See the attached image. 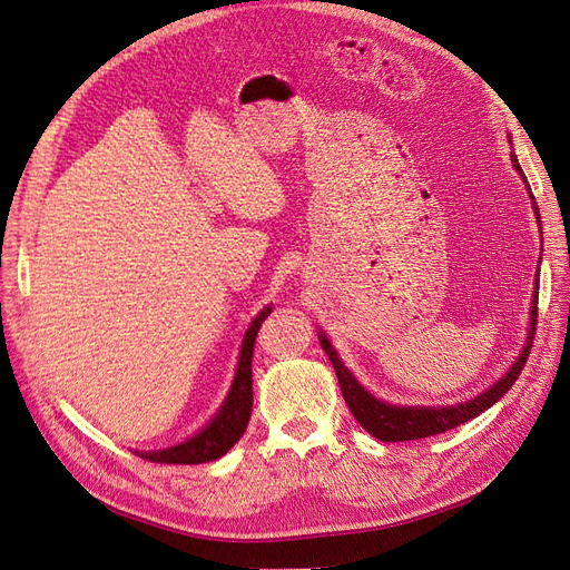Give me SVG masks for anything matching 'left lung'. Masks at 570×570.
<instances>
[{"mask_svg": "<svg viewBox=\"0 0 570 570\" xmlns=\"http://www.w3.org/2000/svg\"><path fill=\"white\" fill-rule=\"evenodd\" d=\"M511 163H513V168L521 173V165L513 151H511ZM521 177H523V173H521ZM530 198H532V210H535L538 225H540V210L535 206V196L530 194ZM538 293H540V274L535 279V291H532V315H530L528 341L523 345L521 355L517 357V362H513L509 366V372H504V376L494 385H490L485 393L475 395L466 402H456V405H450V407H407V405H391V402H383V400L374 397L370 391H364V385L343 364V360L336 353V347L328 343L324 332H320V343L324 347V353L328 355V360H332V364H334L345 405L351 407L353 416L360 421V426L366 433H372L374 438L383 440V443H402V440L429 438V435L445 433L459 424H464V421L479 416L481 412L492 407L494 402H498L511 389L513 381L519 379L521 370L525 366L530 347H532V338H535Z\"/></svg>", "mask_w": 570, "mask_h": 570, "instance_id": "left-lung-1", "label": "left lung"}]
</instances>
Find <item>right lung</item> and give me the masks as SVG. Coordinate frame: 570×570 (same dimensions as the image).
<instances>
[{"label": "right lung", "mask_w": 570, "mask_h": 570, "mask_svg": "<svg viewBox=\"0 0 570 570\" xmlns=\"http://www.w3.org/2000/svg\"><path fill=\"white\" fill-rule=\"evenodd\" d=\"M269 312L272 307H265L261 315L250 322L242 345V355H238L234 383L219 412L194 438L185 440V443L168 450L137 452L141 454V459H149V462H160V464H206V462H213V459H219L234 448V443H238V438L244 435L248 426L250 410H253L250 360H253L255 336H258L261 324L267 320Z\"/></svg>", "instance_id": "1"}]
</instances>
